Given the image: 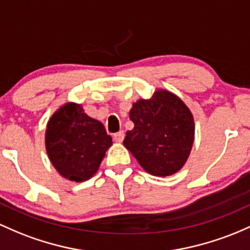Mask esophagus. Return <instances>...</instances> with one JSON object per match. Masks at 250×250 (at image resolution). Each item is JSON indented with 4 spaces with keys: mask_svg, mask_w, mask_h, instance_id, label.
<instances>
[{
    "mask_svg": "<svg viewBox=\"0 0 250 250\" xmlns=\"http://www.w3.org/2000/svg\"><path fill=\"white\" fill-rule=\"evenodd\" d=\"M123 139H125V133L123 130L117 131V133L114 134V141L115 142H122Z\"/></svg>",
    "mask_w": 250,
    "mask_h": 250,
    "instance_id": "1",
    "label": "esophagus"
}]
</instances>
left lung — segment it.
I'll use <instances>...</instances> for the list:
<instances>
[{"instance_id": "1", "label": "left lung", "mask_w": 250, "mask_h": 250, "mask_svg": "<svg viewBox=\"0 0 250 250\" xmlns=\"http://www.w3.org/2000/svg\"><path fill=\"white\" fill-rule=\"evenodd\" d=\"M129 119L134 128L125 145L148 173L174 174L190 155L194 139L193 116L177 96L158 90L149 100L133 104Z\"/></svg>"}]
</instances>
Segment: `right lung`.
<instances>
[{"instance_id": "1", "label": "right lung", "mask_w": 250, "mask_h": 250, "mask_svg": "<svg viewBox=\"0 0 250 250\" xmlns=\"http://www.w3.org/2000/svg\"><path fill=\"white\" fill-rule=\"evenodd\" d=\"M45 139L52 165L60 175L77 183L97 172L112 144L102 123L87 116L76 103H66L54 112Z\"/></svg>"}]
</instances>
